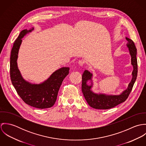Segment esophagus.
<instances>
[{
    "label": "esophagus",
    "instance_id": "obj_1",
    "mask_svg": "<svg viewBox=\"0 0 146 146\" xmlns=\"http://www.w3.org/2000/svg\"><path fill=\"white\" fill-rule=\"evenodd\" d=\"M78 64L80 66H83L84 64V62L82 60H80L79 62H78Z\"/></svg>",
    "mask_w": 146,
    "mask_h": 146
}]
</instances>
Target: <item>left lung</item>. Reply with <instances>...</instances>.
Instances as JSON below:
<instances>
[{"label": "left lung", "mask_w": 146, "mask_h": 146, "mask_svg": "<svg viewBox=\"0 0 146 146\" xmlns=\"http://www.w3.org/2000/svg\"><path fill=\"white\" fill-rule=\"evenodd\" d=\"M127 41L126 46L131 57V64L133 70L131 73L132 78L128 84L127 88L119 94H108L102 93H95L92 90L93 86V73L88 70H85L82 75V92L88 104L93 108L106 110L111 108L125 102L127 98L133 85L135 83L138 72L137 60L136 58L137 48L134 42L130 39L126 37ZM90 82V84H87Z\"/></svg>", "instance_id": "8db88e82"}]
</instances>
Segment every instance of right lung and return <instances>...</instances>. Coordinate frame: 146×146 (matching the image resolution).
<instances>
[{
  "label": "right lung",
  "mask_w": 146,
  "mask_h": 146,
  "mask_svg": "<svg viewBox=\"0 0 146 146\" xmlns=\"http://www.w3.org/2000/svg\"><path fill=\"white\" fill-rule=\"evenodd\" d=\"M34 27L21 31L13 44L10 58V75L12 83L22 100L31 106L47 108L55 104L63 79L69 73V67H63L53 72L45 80L39 84L31 83L23 79L20 71L17 59L22 39L32 32Z\"/></svg>",
  "instance_id": "add662e5"
}]
</instances>
